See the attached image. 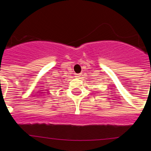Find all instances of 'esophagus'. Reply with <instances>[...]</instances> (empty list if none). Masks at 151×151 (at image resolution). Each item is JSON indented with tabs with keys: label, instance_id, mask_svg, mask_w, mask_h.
<instances>
[{
	"label": "esophagus",
	"instance_id": "obj_1",
	"mask_svg": "<svg viewBox=\"0 0 151 151\" xmlns=\"http://www.w3.org/2000/svg\"><path fill=\"white\" fill-rule=\"evenodd\" d=\"M81 74H75V77L77 78H79L81 77Z\"/></svg>",
	"mask_w": 151,
	"mask_h": 151
}]
</instances>
